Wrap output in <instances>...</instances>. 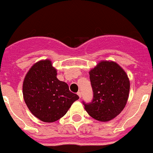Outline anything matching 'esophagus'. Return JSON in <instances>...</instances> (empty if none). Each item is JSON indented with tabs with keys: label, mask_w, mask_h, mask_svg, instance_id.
Returning <instances> with one entry per match:
<instances>
[{
	"label": "esophagus",
	"mask_w": 153,
	"mask_h": 153,
	"mask_svg": "<svg viewBox=\"0 0 153 153\" xmlns=\"http://www.w3.org/2000/svg\"><path fill=\"white\" fill-rule=\"evenodd\" d=\"M77 95L79 96V99H80L81 97H82V94H81V92H78V93H77Z\"/></svg>",
	"instance_id": "1"
}]
</instances>
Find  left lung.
I'll list each match as a JSON object with an SVG mask.
<instances>
[{"mask_svg":"<svg viewBox=\"0 0 153 153\" xmlns=\"http://www.w3.org/2000/svg\"><path fill=\"white\" fill-rule=\"evenodd\" d=\"M93 92L91 102H83L93 119L107 122L118 116L129 98L130 83L123 69L113 61H100L90 72Z\"/></svg>","mask_w":153,"mask_h":153,"instance_id":"obj_1","label":"left lung"}]
</instances>
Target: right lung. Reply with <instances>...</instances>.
Here are the masks:
<instances>
[{"label":"right lung","mask_w":153,"mask_h":153,"mask_svg":"<svg viewBox=\"0 0 153 153\" xmlns=\"http://www.w3.org/2000/svg\"><path fill=\"white\" fill-rule=\"evenodd\" d=\"M56 70L50 60H40L31 67L23 83L25 103L33 116L45 123L63 117L79 99L67 83L56 78Z\"/></svg>","instance_id":"1"}]
</instances>
